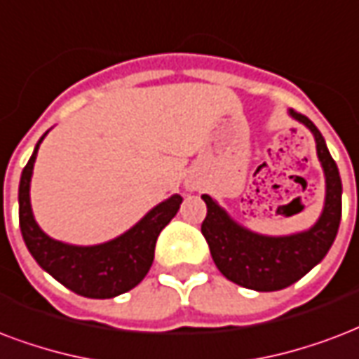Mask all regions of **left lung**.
I'll use <instances>...</instances> for the list:
<instances>
[{
	"label": "left lung",
	"instance_id": "left-lung-1",
	"mask_svg": "<svg viewBox=\"0 0 359 359\" xmlns=\"http://www.w3.org/2000/svg\"><path fill=\"white\" fill-rule=\"evenodd\" d=\"M290 115L314 134L325 174V204L314 227L290 236H263L238 225L212 196L202 195L208 212L201 231L215 266L227 280L255 292H278L303 278L330 252L341 223L343 183L325 140L311 118L293 109Z\"/></svg>",
	"mask_w": 359,
	"mask_h": 359
}]
</instances>
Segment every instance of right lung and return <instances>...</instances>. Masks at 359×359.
<instances>
[{
    "instance_id": "1",
    "label": "right lung",
    "mask_w": 359,
    "mask_h": 359,
    "mask_svg": "<svg viewBox=\"0 0 359 359\" xmlns=\"http://www.w3.org/2000/svg\"><path fill=\"white\" fill-rule=\"evenodd\" d=\"M45 136L47 132L43 138ZM43 138L37 142L34 155L24 166L18 187V219L26 248L43 271L77 295L111 299L130 292L149 272L158 234L177 214L183 198L172 195L168 201L161 202L149 214H145L130 231L106 244L72 246L53 241L39 229L29 204V182Z\"/></svg>"
}]
</instances>
